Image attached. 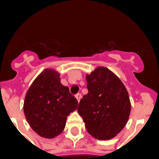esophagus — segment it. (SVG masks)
Instances as JSON below:
<instances>
[{"mask_svg": "<svg viewBox=\"0 0 159 159\" xmlns=\"http://www.w3.org/2000/svg\"><path fill=\"white\" fill-rule=\"evenodd\" d=\"M75 97H76V100H77V101H78V102H79L80 101V100H81V93H76V95H75Z\"/></svg>", "mask_w": 159, "mask_h": 159, "instance_id": "esophagus-1", "label": "esophagus"}]
</instances>
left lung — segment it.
<instances>
[{
  "instance_id": "8db88e82",
  "label": "left lung",
  "mask_w": 159,
  "mask_h": 159,
  "mask_svg": "<svg viewBox=\"0 0 159 159\" xmlns=\"http://www.w3.org/2000/svg\"><path fill=\"white\" fill-rule=\"evenodd\" d=\"M89 92L80 100L78 113L87 131L98 140H110L123 129L129 117V96L121 80L106 67L86 75Z\"/></svg>"
}]
</instances>
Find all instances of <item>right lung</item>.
<instances>
[{
	"label": "right lung",
	"instance_id": "add662e5",
	"mask_svg": "<svg viewBox=\"0 0 159 159\" xmlns=\"http://www.w3.org/2000/svg\"><path fill=\"white\" fill-rule=\"evenodd\" d=\"M78 102L60 83L59 73L45 69L27 91L24 112L30 126L40 136L52 139L66 127L67 116L77 108Z\"/></svg>",
	"mask_w": 159,
	"mask_h": 159
}]
</instances>
